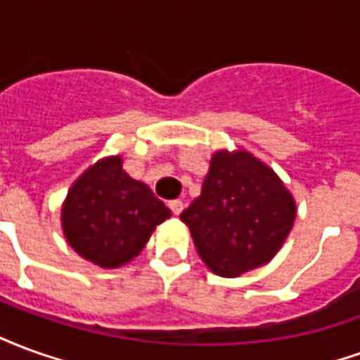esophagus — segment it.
Instances as JSON below:
<instances>
[{
    "instance_id": "34e87169",
    "label": "esophagus",
    "mask_w": 360,
    "mask_h": 360,
    "mask_svg": "<svg viewBox=\"0 0 360 360\" xmlns=\"http://www.w3.org/2000/svg\"><path fill=\"white\" fill-rule=\"evenodd\" d=\"M169 210L173 212V216H179L181 212H183V202L181 200H172L169 202Z\"/></svg>"
}]
</instances>
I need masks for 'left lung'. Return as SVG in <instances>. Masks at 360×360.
I'll return each instance as SVG.
<instances>
[{
    "instance_id": "8db88e82",
    "label": "left lung",
    "mask_w": 360,
    "mask_h": 360,
    "mask_svg": "<svg viewBox=\"0 0 360 360\" xmlns=\"http://www.w3.org/2000/svg\"><path fill=\"white\" fill-rule=\"evenodd\" d=\"M198 257L221 278H239L278 255L297 218L285 183L249 150H216L202 191L179 216Z\"/></svg>"
}]
</instances>
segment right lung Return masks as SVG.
I'll return each instance as SVG.
<instances>
[{
	"mask_svg": "<svg viewBox=\"0 0 360 360\" xmlns=\"http://www.w3.org/2000/svg\"><path fill=\"white\" fill-rule=\"evenodd\" d=\"M169 216L148 185L123 169L117 154L98 160L75 179L61 204V229L79 257L111 270L139 257Z\"/></svg>",
	"mask_w": 360,
	"mask_h": 360,
	"instance_id": "add662e5",
	"label": "right lung"
}]
</instances>
